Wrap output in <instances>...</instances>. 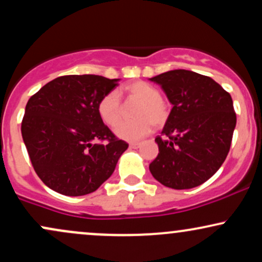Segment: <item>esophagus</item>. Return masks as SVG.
Here are the masks:
<instances>
[{
    "label": "esophagus",
    "instance_id": "obj_1",
    "mask_svg": "<svg viewBox=\"0 0 262 262\" xmlns=\"http://www.w3.org/2000/svg\"><path fill=\"white\" fill-rule=\"evenodd\" d=\"M129 148H130V149L140 148V143H130V144H129Z\"/></svg>",
    "mask_w": 262,
    "mask_h": 262
}]
</instances>
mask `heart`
Instances as JSON below:
<instances>
[{
    "label": "heart",
    "instance_id": "heart-1",
    "mask_svg": "<svg viewBox=\"0 0 262 262\" xmlns=\"http://www.w3.org/2000/svg\"><path fill=\"white\" fill-rule=\"evenodd\" d=\"M124 92L130 98L140 102L135 112L134 122H121L114 127V134L127 141H137L148 135L151 127H161L166 123L170 114V106L158 87L145 81H134L124 87ZM98 114L106 124L114 125L122 114L121 96L118 91H111L101 98Z\"/></svg>",
    "mask_w": 262,
    "mask_h": 262
}]
</instances>
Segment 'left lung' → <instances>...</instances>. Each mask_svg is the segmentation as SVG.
Wrapping results in <instances>:
<instances>
[{
  "label": "left lung",
  "instance_id": "left-lung-1",
  "mask_svg": "<svg viewBox=\"0 0 262 262\" xmlns=\"http://www.w3.org/2000/svg\"><path fill=\"white\" fill-rule=\"evenodd\" d=\"M161 86L172 104L161 135L159 155L149 170L175 189L202 185L229 152L236 116L230 95L214 80L189 70H171L149 79Z\"/></svg>",
  "mask_w": 262,
  "mask_h": 262
}]
</instances>
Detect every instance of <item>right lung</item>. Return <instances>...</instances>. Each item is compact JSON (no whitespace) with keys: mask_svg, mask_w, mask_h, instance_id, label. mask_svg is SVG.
<instances>
[{"mask_svg":"<svg viewBox=\"0 0 262 262\" xmlns=\"http://www.w3.org/2000/svg\"><path fill=\"white\" fill-rule=\"evenodd\" d=\"M118 81L98 75L60 76L29 98L23 141L35 172L53 191L71 197L95 192L128 149L98 114L101 98Z\"/></svg>","mask_w":262,"mask_h":262,"instance_id":"obj_1","label":"right lung"}]
</instances>
